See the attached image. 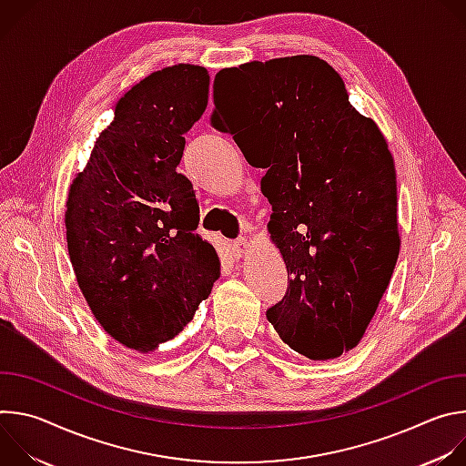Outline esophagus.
<instances>
[{
	"mask_svg": "<svg viewBox=\"0 0 466 466\" xmlns=\"http://www.w3.org/2000/svg\"><path fill=\"white\" fill-rule=\"evenodd\" d=\"M248 250H250V241H247L245 238H239L232 243V252L236 258H243Z\"/></svg>",
	"mask_w": 466,
	"mask_h": 466,
	"instance_id": "34e87169",
	"label": "esophagus"
}]
</instances>
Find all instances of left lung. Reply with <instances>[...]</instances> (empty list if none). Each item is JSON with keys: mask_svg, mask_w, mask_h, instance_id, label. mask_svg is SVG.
Wrapping results in <instances>:
<instances>
[{"mask_svg": "<svg viewBox=\"0 0 466 466\" xmlns=\"http://www.w3.org/2000/svg\"><path fill=\"white\" fill-rule=\"evenodd\" d=\"M214 105L212 127L265 169L268 228L288 268V291L268 319L295 352L339 358L363 338L400 252L387 142L313 55L221 70Z\"/></svg>", "mask_w": 466, "mask_h": 466, "instance_id": "left-lung-1", "label": "left lung"}]
</instances>
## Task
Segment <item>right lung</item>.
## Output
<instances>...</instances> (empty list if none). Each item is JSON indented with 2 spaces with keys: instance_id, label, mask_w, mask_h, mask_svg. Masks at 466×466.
Masks as SVG:
<instances>
[{
  "instance_id": "add662e5",
  "label": "right lung",
  "mask_w": 466,
  "mask_h": 466,
  "mask_svg": "<svg viewBox=\"0 0 466 466\" xmlns=\"http://www.w3.org/2000/svg\"><path fill=\"white\" fill-rule=\"evenodd\" d=\"M210 76L177 64L132 86L96 140L66 203L79 288L106 334L138 352L178 336L221 275L198 236V203L177 171Z\"/></svg>"
}]
</instances>
